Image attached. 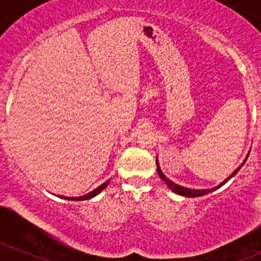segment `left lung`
I'll list each match as a JSON object with an SVG mask.
<instances>
[{
  "label": "left lung",
  "instance_id": "1",
  "mask_svg": "<svg viewBox=\"0 0 261 261\" xmlns=\"http://www.w3.org/2000/svg\"><path fill=\"white\" fill-rule=\"evenodd\" d=\"M247 158H249V155L246 156V159H247ZM246 159H245V161H244V163H242L241 166L239 167V168H236V171H234L233 173L231 174V176H229V177H227V178L224 179V181L222 182V184H219L218 186L213 187V189H209V190H195V189H187V187L179 186V185L174 184V182H172L171 179H168V178H167V177L164 176V174H163V172L161 171V167H159L158 159H155V162H156V171H158V174H159V177H161V178L163 179L164 182H166V184H167V186H168L169 189L172 190V191H173V192H176V194H178V195H182V196H187V198H198V196H203V195H206V194H209V192L214 191V190H217V189H219V187H221V186H223V185L226 184L227 181H229V179H231L232 177H233L234 174H236L237 172L240 171V168H241V167L244 166V164H245V162H246Z\"/></svg>",
  "mask_w": 261,
  "mask_h": 261
}]
</instances>
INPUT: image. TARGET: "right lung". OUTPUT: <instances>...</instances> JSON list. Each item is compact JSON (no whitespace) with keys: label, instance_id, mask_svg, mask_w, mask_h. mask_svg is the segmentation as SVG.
Instances as JSON below:
<instances>
[{"label":"right lung","instance_id":"obj_1","mask_svg":"<svg viewBox=\"0 0 261 261\" xmlns=\"http://www.w3.org/2000/svg\"><path fill=\"white\" fill-rule=\"evenodd\" d=\"M108 182H110V179H108V181H106L105 184H102V185H100V186H98L97 189H94V190H93V191L88 192L87 195H83V196H77V198H67V196H60V198H61V199H66V200H76V201L88 200V199H92V198H94V196H97V195L99 194V192H102L103 190H105L106 187H107Z\"/></svg>","mask_w":261,"mask_h":261}]
</instances>
